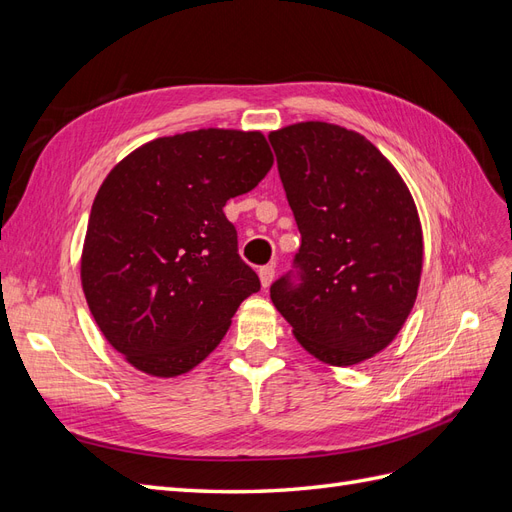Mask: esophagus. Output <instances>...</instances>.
Segmentation results:
<instances>
[{
	"instance_id": "esophagus-1",
	"label": "esophagus",
	"mask_w": 512,
	"mask_h": 512,
	"mask_svg": "<svg viewBox=\"0 0 512 512\" xmlns=\"http://www.w3.org/2000/svg\"><path fill=\"white\" fill-rule=\"evenodd\" d=\"M258 275H260V284H262V288H269V286L273 284L275 267H273V265H269V267H262V269L258 271Z\"/></svg>"
}]
</instances>
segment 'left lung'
Segmentation results:
<instances>
[{
  "mask_svg": "<svg viewBox=\"0 0 512 512\" xmlns=\"http://www.w3.org/2000/svg\"><path fill=\"white\" fill-rule=\"evenodd\" d=\"M301 232V286L271 301L324 365L352 367L389 346L423 273V228L397 168L354 130L301 121L269 134Z\"/></svg>",
  "mask_w": 512,
  "mask_h": 512,
  "instance_id": "1",
  "label": "left lung"
}]
</instances>
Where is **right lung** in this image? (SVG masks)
I'll return each instance as SVG.
<instances>
[{"instance_id": "obj_1", "label": "right lung", "mask_w": 512, "mask_h": 512, "mask_svg": "<svg viewBox=\"0 0 512 512\" xmlns=\"http://www.w3.org/2000/svg\"><path fill=\"white\" fill-rule=\"evenodd\" d=\"M271 166L262 132L200 128L153 138L106 175L89 213L81 284L104 339L134 369L188 374L260 290L224 207Z\"/></svg>"}]
</instances>
